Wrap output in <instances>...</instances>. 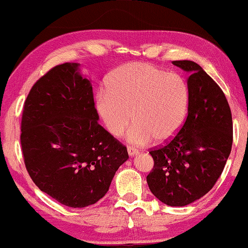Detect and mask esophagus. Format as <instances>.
<instances>
[{"instance_id":"34e87169","label":"esophagus","mask_w":248,"mask_h":248,"mask_svg":"<svg viewBox=\"0 0 248 248\" xmlns=\"http://www.w3.org/2000/svg\"><path fill=\"white\" fill-rule=\"evenodd\" d=\"M127 150H128V154H129V156H134V155H137L138 154V149L137 148H134V147H131V146H128L127 147Z\"/></svg>"}]
</instances>
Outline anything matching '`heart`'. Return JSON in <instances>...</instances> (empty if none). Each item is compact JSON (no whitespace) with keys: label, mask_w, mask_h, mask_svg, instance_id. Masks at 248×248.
I'll return each instance as SVG.
<instances>
[{"label":"heart","mask_w":248,"mask_h":248,"mask_svg":"<svg viewBox=\"0 0 248 248\" xmlns=\"http://www.w3.org/2000/svg\"><path fill=\"white\" fill-rule=\"evenodd\" d=\"M189 103L190 90L182 75L143 62L120 66L95 98L96 111L113 137L124 133L132 115L127 139L139 145L173 138L185 123Z\"/></svg>","instance_id":"obj_1"}]
</instances>
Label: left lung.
Here are the masks:
<instances>
[{"instance_id":"1","label":"left lung","mask_w":248,"mask_h":248,"mask_svg":"<svg viewBox=\"0 0 248 248\" xmlns=\"http://www.w3.org/2000/svg\"><path fill=\"white\" fill-rule=\"evenodd\" d=\"M189 73L188 115L169 143L149 152L154 168L146 179L153 195L170 206H185L214 187L229 157L233 125L220 87L196 62L173 61Z\"/></svg>"}]
</instances>
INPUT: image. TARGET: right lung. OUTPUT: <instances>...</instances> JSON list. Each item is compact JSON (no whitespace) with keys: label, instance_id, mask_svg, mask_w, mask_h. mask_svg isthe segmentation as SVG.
I'll return each mask as SVG.
<instances>
[{"label":"right lung","instance_id":"obj_1","mask_svg":"<svg viewBox=\"0 0 248 248\" xmlns=\"http://www.w3.org/2000/svg\"><path fill=\"white\" fill-rule=\"evenodd\" d=\"M77 63L52 67L24 102L20 142L27 171L43 192L86 207L108 191L127 147L101 124L89 79Z\"/></svg>","mask_w":248,"mask_h":248}]
</instances>
